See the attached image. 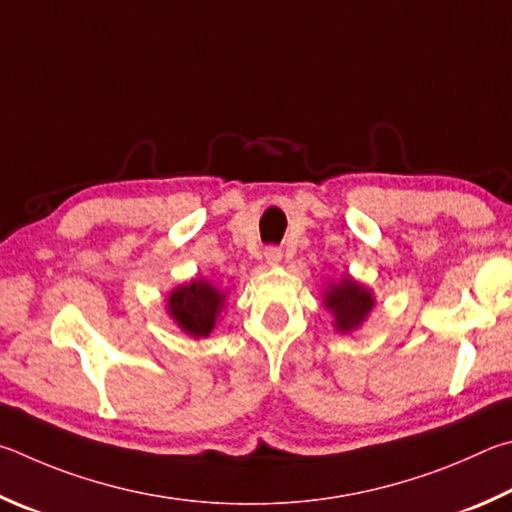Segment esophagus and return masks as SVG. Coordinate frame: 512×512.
I'll return each mask as SVG.
<instances>
[{
  "label": "esophagus",
  "mask_w": 512,
  "mask_h": 512,
  "mask_svg": "<svg viewBox=\"0 0 512 512\" xmlns=\"http://www.w3.org/2000/svg\"><path fill=\"white\" fill-rule=\"evenodd\" d=\"M265 261L270 265H279L283 261V251L279 247H267L265 249Z\"/></svg>",
  "instance_id": "34e87169"
}]
</instances>
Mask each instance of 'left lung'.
Segmentation results:
<instances>
[{
  "label": "left lung",
  "instance_id": "8db88e82",
  "mask_svg": "<svg viewBox=\"0 0 512 512\" xmlns=\"http://www.w3.org/2000/svg\"><path fill=\"white\" fill-rule=\"evenodd\" d=\"M324 306L333 312L335 328L346 335L364 324L375 306V299L373 292L366 290L362 283L344 276L342 281L330 283L324 290Z\"/></svg>",
  "mask_w": 512,
  "mask_h": 512
}]
</instances>
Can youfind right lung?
<instances>
[{"label": "right lung", "instance_id": "1", "mask_svg": "<svg viewBox=\"0 0 512 512\" xmlns=\"http://www.w3.org/2000/svg\"><path fill=\"white\" fill-rule=\"evenodd\" d=\"M224 308V294L209 281L195 279L168 294V315L184 333L206 337Z\"/></svg>", "mask_w": 512, "mask_h": 512}]
</instances>
